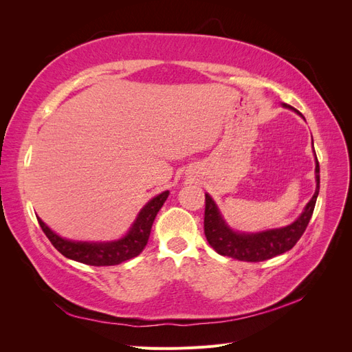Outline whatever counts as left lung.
<instances>
[{"label": "left lung", "instance_id": "1", "mask_svg": "<svg viewBox=\"0 0 352 352\" xmlns=\"http://www.w3.org/2000/svg\"><path fill=\"white\" fill-rule=\"evenodd\" d=\"M316 180L317 188L313 198L304 208L302 214L298 217L292 225L265 230L261 233H236L228 228L225 220L208 194H206V211H204V233L208 243L217 254L226 257L236 258L239 261H264L280 255L295 247L305 232L308 223L313 216L316 201L320 189V166L316 157Z\"/></svg>", "mask_w": 352, "mask_h": 352}]
</instances>
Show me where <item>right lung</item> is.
<instances>
[{"label":"right lung","mask_w":352,"mask_h":352,"mask_svg":"<svg viewBox=\"0 0 352 352\" xmlns=\"http://www.w3.org/2000/svg\"><path fill=\"white\" fill-rule=\"evenodd\" d=\"M167 197L168 190L153 198L141 210L140 216H138L129 233L119 241L107 243L73 242L63 239L56 235L39 217L36 219L42 232L45 233L50 242L54 245V248L65 255V257L88 265H97V267H100V265H116L126 260H131L142 252L148 242V238H150L154 219L160 208L163 207Z\"/></svg>","instance_id":"obj_1"}]
</instances>
